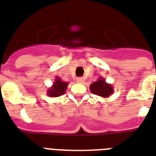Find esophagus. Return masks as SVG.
<instances>
[{"label": "esophagus", "instance_id": "34e87169", "mask_svg": "<svg viewBox=\"0 0 156 156\" xmlns=\"http://www.w3.org/2000/svg\"><path fill=\"white\" fill-rule=\"evenodd\" d=\"M77 82L78 83H83L84 82V78H77Z\"/></svg>", "mask_w": 156, "mask_h": 156}]
</instances>
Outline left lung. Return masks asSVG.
<instances>
[{
    "label": "left lung",
    "mask_w": 156,
    "mask_h": 156,
    "mask_svg": "<svg viewBox=\"0 0 156 156\" xmlns=\"http://www.w3.org/2000/svg\"><path fill=\"white\" fill-rule=\"evenodd\" d=\"M90 90L92 93L102 98H108L113 93V87L111 84L107 83L103 78H100L98 81L91 84Z\"/></svg>",
    "instance_id": "8db88e82"
}]
</instances>
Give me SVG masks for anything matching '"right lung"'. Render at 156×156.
Here are the masks:
<instances>
[{"mask_svg": "<svg viewBox=\"0 0 156 156\" xmlns=\"http://www.w3.org/2000/svg\"><path fill=\"white\" fill-rule=\"evenodd\" d=\"M69 83L63 82L60 78L57 77L55 80V83L48 90V95L49 97H59L65 93Z\"/></svg>", "mask_w": 156, "mask_h": 156, "instance_id": "obj_1", "label": "right lung"}]
</instances>
